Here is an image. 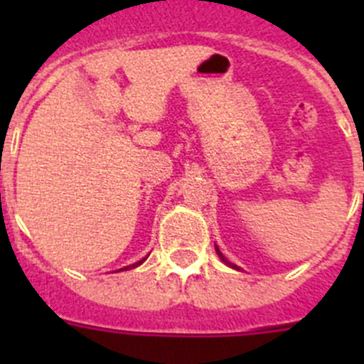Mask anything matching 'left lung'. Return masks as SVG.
<instances>
[{
	"label": "left lung",
	"mask_w": 364,
	"mask_h": 364,
	"mask_svg": "<svg viewBox=\"0 0 364 364\" xmlns=\"http://www.w3.org/2000/svg\"><path fill=\"white\" fill-rule=\"evenodd\" d=\"M215 250H216V253H218V257H220V259H222V260H223V262H225V264H227V266H229V267H232V269H240V267H237V266H236V264L229 262V260H227V259H225V257H223V253L218 250V247H216V248H215Z\"/></svg>",
	"instance_id": "8db88e82"
}]
</instances>
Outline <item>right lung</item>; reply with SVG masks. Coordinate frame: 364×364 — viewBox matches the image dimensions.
<instances>
[{
  "label": "right lung",
  "mask_w": 364,
  "mask_h": 364,
  "mask_svg": "<svg viewBox=\"0 0 364 364\" xmlns=\"http://www.w3.org/2000/svg\"><path fill=\"white\" fill-rule=\"evenodd\" d=\"M146 260V257L142 260H139V262H135V264H132V266H127V267H123V269H119V271H127V269H132V267H137V266H141L142 262H144Z\"/></svg>",
  "instance_id": "obj_1"
}]
</instances>
